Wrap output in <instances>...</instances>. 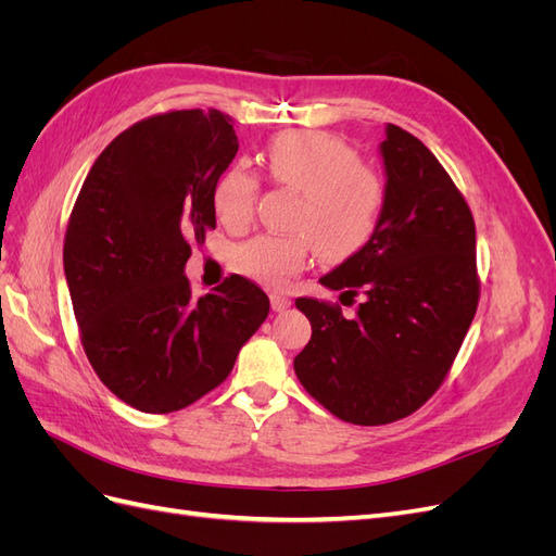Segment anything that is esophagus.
Listing matches in <instances>:
<instances>
[{
    "mask_svg": "<svg viewBox=\"0 0 556 556\" xmlns=\"http://www.w3.org/2000/svg\"><path fill=\"white\" fill-rule=\"evenodd\" d=\"M268 299H271V308L276 313H282V311H288L292 306V299H288L285 294H278V292H274Z\"/></svg>",
    "mask_w": 556,
    "mask_h": 556,
    "instance_id": "1",
    "label": "esophagus"
}]
</instances>
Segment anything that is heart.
Listing matches in <instances>:
<instances>
[{"instance_id": "1", "label": "heart", "mask_w": 556, "mask_h": 556, "mask_svg": "<svg viewBox=\"0 0 556 556\" xmlns=\"http://www.w3.org/2000/svg\"><path fill=\"white\" fill-rule=\"evenodd\" d=\"M266 174L280 188L299 192L292 233H260L233 252V266L264 288L280 290L304 271L317 248L331 264L348 262L374 241L387 206V182L355 148L325 131L290 129L268 141ZM260 176L231 164L213 185V211L229 229H243L255 215Z\"/></svg>"}]
</instances>
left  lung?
<instances>
[{"label": "left lung", "instance_id": "obj_1", "mask_svg": "<svg viewBox=\"0 0 556 556\" xmlns=\"http://www.w3.org/2000/svg\"><path fill=\"white\" fill-rule=\"evenodd\" d=\"M387 206L374 241L319 278L362 296L355 317L299 296L311 341L294 357L306 392L343 422L378 427L435 394L480 299L476 223L464 194L413 134L387 125Z\"/></svg>", "mask_w": 556, "mask_h": 556}]
</instances>
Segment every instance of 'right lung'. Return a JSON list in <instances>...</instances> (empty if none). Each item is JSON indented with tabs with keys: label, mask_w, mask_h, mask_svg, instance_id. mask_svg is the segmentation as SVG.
Returning a JSON list of instances; mask_svg holds the SVG:
<instances>
[{
	"label": "right lung",
	"mask_w": 556,
	"mask_h": 556,
	"mask_svg": "<svg viewBox=\"0 0 556 556\" xmlns=\"http://www.w3.org/2000/svg\"><path fill=\"white\" fill-rule=\"evenodd\" d=\"M231 117L169 111L104 148L64 233L83 350L109 390L141 413H174L215 390L268 315V296L229 276L194 299L190 243L215 229L213 185L237 157Z\"/></svg>",
	"instance_id": "add662e5"
}]
</instances>
